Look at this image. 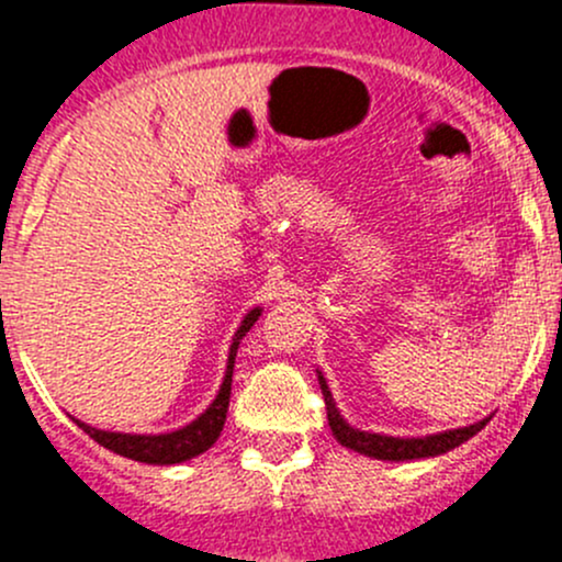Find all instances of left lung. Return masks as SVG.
<instances>
[{
  "instance_id": "obj_1",
  "label": "left lung",
  "mask_w": 562,
  "mask_h": 562,
  "mask_svg": "<svg viewBox=\"0 0 562 562\" xmlns=\"http://www.w3.org/2000/svg\"><path fill=\"white\" fill-rule=\"evenodd\" d=\"M317 378H321L323 400H326V413H328V427H331L334 438H337L342 446H348V449L359 451V454H367V457L391 459V462L438 457V454H446V451L457 449V446H462L464 440H470L475 432H481V429L486 427V422H490V418H484V422L470 424V427L449 429V432L429 435V438H386V435L361 432V429L348 427V422L339 416L337 405H334L331 391H328L323 375H317Z\"/></svg>"
}]
</instances>
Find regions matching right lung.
<instances>
[{"mask_svg": "<svg viewBox=\"0 0 562 562\" xmlns=\"http://www.w3.org/2000/svg\"><path fill=\"white\" fill-rule=\"evenodd\" d=\"M260 310H252L245 321H241L239 331H236L234 345H231V356H228V372H225V381L220 386L217 400L206 407V413L195 418L187 427L176 429V432L168 435H122V432H105V429H94L87 427L76 418L78 427L89 435L92 440H98L100 446L111 449L113 454L135 459V462H146V464H176V462H187V459L203 454L206 449H212L214 440L220 438L225 427V413H228V402H231V383H234V361H236V350H239V339L252 328V323L258 321Z\"/></svg>", "mask_w": 562, "mask_h": 562, "instance_id": "add662e5", "label": "right lung"}]
</instances>
